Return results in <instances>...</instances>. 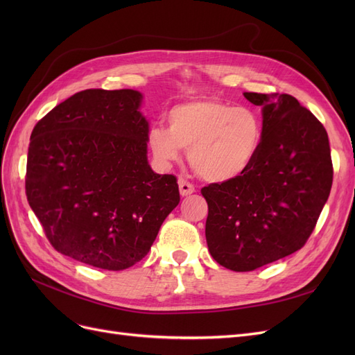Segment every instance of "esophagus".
<instances>
[{
	"mask_svg": "<svg viewBox=\"0 0 355 355\" xmlns=\"http://www.w3.org/2000/svg\"><path fill=\"white\" fill-rule=\"evenodd\" d=\"M178 184H179V191H180V196H182V197L191 196L192 192H196L194 185H192L191 182H188V180H187V179H184V178H180Z\"/></svg>",
	"mask_w": 355,
	"mask_h": 355,
	"instance_id": "esophagus-1",
	"label": "esophagus"
}]
</instances>
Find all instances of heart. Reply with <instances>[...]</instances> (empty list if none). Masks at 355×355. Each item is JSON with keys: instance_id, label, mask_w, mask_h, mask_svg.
Instances as JSON below:
<instances>
[{"instance_id": "heart-1", "label": "heart", "mask_w": 355, "mask_h": 355, "mask_svg": "<svg viewBox=\"0 0 355 355\" xmlns=\"http://www.w3.org/2000/svg\"><path fill=\"white\" fill-rule=\"evenodd\" d=\"M167 128L154 125L148 144L161 164L180 159V149L196 173L209 182L241 176L256 159L263 139L261 116L245 106L219 99H196L167 112Z\"/></svg>"}]
</instances>
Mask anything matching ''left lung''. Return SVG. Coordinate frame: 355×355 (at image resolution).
I'll list each match as a JSON object with an SVG mask.
<instances>
[{
  "label": "left lung",
  "mask_w": 355,
  "mask_h": 355,
  "mask_svg": "<svg viewBox=\"0 0 355 355\" xmlns=\"http://www.w3.org/2000/svg\"><path fill=\"white\" fill-rule=\"evenodd\" d=\"M244 98L262 106L259 154L241 176L201 188L209 206V252L237 272L302 249L333 182L327 132L313 112L286 93Z\"/></svg>",
  "instance_id": "obj_1"
}]
</instances>
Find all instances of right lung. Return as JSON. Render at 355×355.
<instances>
[{
    "instance_id": "right-lung-1",
    "label": "right lung",
    "mask_w": 355,
    "mask_h": 355,
    "mask_svg": "<svg viewBox=\"0 0 355 355\" xmlns=\"http://www.w3.org/2000/svg\"><path fill=\"white\" fill-rule=\"evenodd\" d=\"M141 101L130 89L83 90L31 135L25 189L47 240L108 271L142 261L180 201L176 176L148 164Z\"/></svg>"
}]
</instances>
